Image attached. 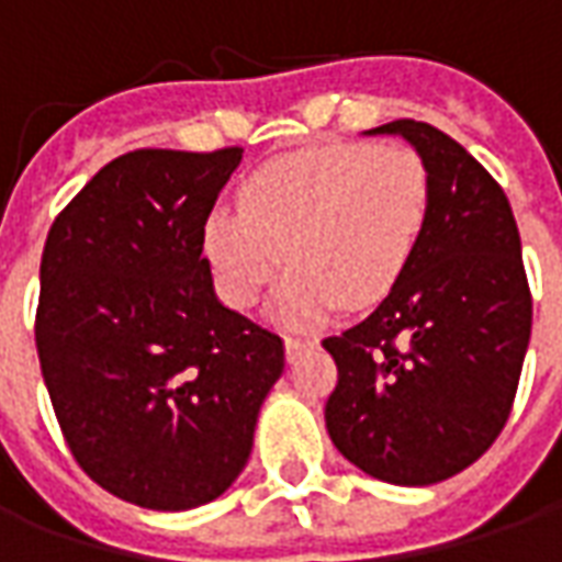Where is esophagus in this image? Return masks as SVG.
<instances>
[{
	"mask_svg": "<svg viewBox=\"0 0 562 562\" xmlns=\"http://www.w3.org/2000/svg\"><path fill=\"white\" fill-rule=\"evenodd\" d=\"M313 346H316V337H285V358L294 361L297 355L313 349Z\"/></svg>",
	"mask_w": 562,
	"mask_h": 562,
	"instance_id": "34e87169",
	"label": "esophagus"
}]
</instances>
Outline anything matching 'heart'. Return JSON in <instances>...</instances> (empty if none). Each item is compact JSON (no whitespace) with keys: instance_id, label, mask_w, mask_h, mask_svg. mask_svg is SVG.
<instances>
[{"instance_id":"1","label":"heart","mask_w":562,"mask_h":562,"mask_svg":"<svg viewBox=\"0 0 562 562\" xmlns=\"http://www.w3.org/2000/svg\"><path fill=\"white\" fill-rule=\"evenodd\" d=\"M430 216V173L413 147L337 140L261 165L240 186V210H213L204 252L225 301L256 306L282 265L292 273L277 313L313 325L346 306L389 297Z\"/></svg>"}]
</instances>
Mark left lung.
<instances>
[{"instance_id":"obj_1","label":"left lung","mask_w":562,"mask_h":562,"mask_svg":"<svg viewBox=\"0 0 562 562\" xmlns=\"http://www.w3.org/2000/svg\"><path fill=\"white\" fill-rule=\"evenodd\" d=\"M430 173L409 268L370 316L322 346L337 364L330 442L379 482H446L494 446L530 346L532 297L506 192L458 140L394 120Z\"/></svg>"}]
</instances>
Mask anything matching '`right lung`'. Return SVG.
Instances as JSON below:
<instances>
[{
  "instance_id": "right-lung-1",
  "label": "right lung",
  "mask_w": 562,
  "mask_h": 562,
  "mask_svg": "<svg viewBox=\"0 0 562 562\" xmlns=\"http://www.w3.org/2000/svg\"><path fill=\"white\" fill-rule=\"evenodd\" d=\"M244 159L135 149L47 232L35 349L71 454L126 503L183 512L222 496L252 451L285 349L220 304L204 222Z\"/></svg>"
}]
</instances>
